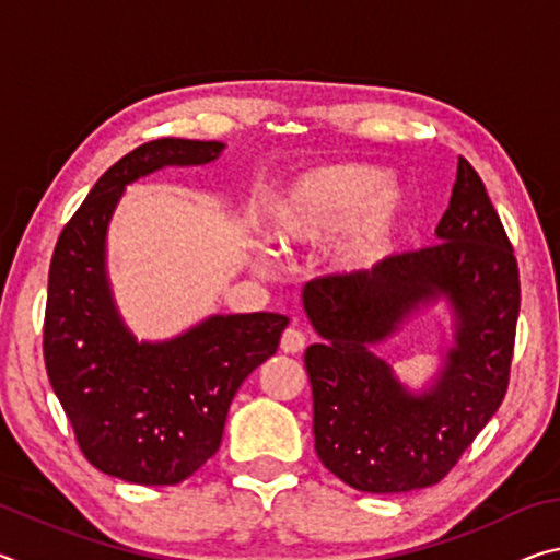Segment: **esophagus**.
I'll return each mask as SVG.
<instances>
[{
    "instance_id": "34e87169",
    "label": "esophagus",
    "mask_w": 560,
    "mask_h": 560,
    "mask_svg": "<svg viewBox=\"0 0 560 560\" xmlns=\"http://www.w3.org/2000/svg\"><path fill=\"white\" fill-rule=\"evenodd\" d=\"M303 346H306V334L301 328L289 326L281 334V350L283 353H301Z\"/></svg>"
}]
</instances>
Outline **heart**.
<instances>
[{
    "instance_id": "heart-1",
    "label": "heart",
    "mask_w": 560,
    "mask_h": 560,
    "mask_svg": "<svg viewBox=\"0 0 560 560\" xmlns=\"http://www.w3.org/2000/svg\"><path fill=\"white\" fill-rule=\"evenodd\" d=\"M410 202L383 167L330 163L306 167L273 189L264 230L283 252L324 244L336 232L330 264L340 273L375 269L402 240Z\"/></svg>"
}]
</instances>
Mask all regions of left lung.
I'll list each match as a JSON object with an SVG mask.
<instances>
[{"mask_svg":"<svg viewBox=\"0 0 560 560\" xmlns=\"http://www.w3.org/2000/svg\"><path fill=\"white\" fill-rule=\"evenodd\" d=\"M434 234L438 244L303 289V308L324 338L303 355L316 454L340 481L368 494L442 481L509 387L518 267L487 187L464 158ZM438 298L453 308L455 346L433 387L410 394L370 346Z\"/></svg>","mask_w":560,"mask_h":560,"instance_id":"obj_1","label":"left lung"}]
</instances>
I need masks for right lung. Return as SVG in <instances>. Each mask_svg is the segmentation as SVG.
<instances>
[{"instance_id": "add662e5", "label": "right lung", "mask_w": 560, "mask_h": 560, "mask_svg": "<svg viewBox=\"0 0 560 560\" xmlns=\"http://www.w3.org/2000/svg\"><path fill=\"white\" fill-rule=\"evenodd\" d=\"M217 140L160 138L108 167L63 226L49 267L44 363L93 467L130 485H179L220 450L232 397L277 353L281 314L210 316L163 343H138L106 273L108 222L126 185L167 165H207Z\"/></svg>"}]
</instances>
